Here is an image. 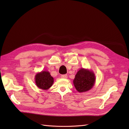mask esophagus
I'll list each match as a JSON object with an SVG mask.
<instances>
[{
  "label": "esophagus",
  "mask_w": 129,
  "mask_h": 129,
  "mask_svg": "<svg viewBox=\"0 0 129 129\" xmlns=\"http://www.w3.org/2000/svg\"><path fill=\"white\" fill-rule=\"evenodd\" d=\"M61 77L62 78V79H67L68 76L67 75H62L61 76Z\"/></svg>",
  "instance_id": "esophagus-1"
}]
</instances>
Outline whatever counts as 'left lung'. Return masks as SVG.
Wrapping results in <instances>:
<instances>
[{
	"label": "left lung",
	"mask_w": 129,
	"mask_h": 129,
	"mask_svg": "<svg viewBox=\"0 0 129 129\" xmlns=\"http://www.w3.org/2000/svg\"><path fill=\"white\" fill-rule=\"evenodd\" d=\"M96 77L91 70L81 68L76 73L73 80L74 87L79 92L89 91L94 85Z\"/></svg>",
	"instance_id": "obj_1"
}]
</instances>
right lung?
I'll return each mask as SVG.
<instances>
[{
    "mask_svg": "<svg viewBox=\"0 0 129 129\" xmlns=\"http://www.w3.org/2000/svg\"><path fill=\"white\" fill-rule=\"evenodd\" d=\"M35 82L39 89L48 90L52 86L54 78L50 75L49 72L42 71L38 73L35 76Z\"/></svg>",
    "mask_w": 129,
    "mask_h": 129,
    "instance_id": "obj_1",
    "label": "right lung"
}]
</instances>
